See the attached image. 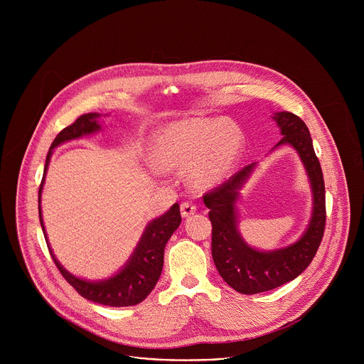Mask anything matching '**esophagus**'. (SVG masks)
<instances>
[{"label":"esophagus","instance_id":"34e87169","mask_svg":"<svg viewBox=\"0 0 364 364\" xmlns=\"http://www.w3.org/2000/svg\"><path fill=\"white\" fill-rule=\"evenodd\" d=\"M180 210H181V216H183V218H190V216H193V215L196 213L197 207H196L194 204L188 203V201H184V203H181V205H180Z\"/></svg>","mask_w":364,"mask_h":364}]
</instances>
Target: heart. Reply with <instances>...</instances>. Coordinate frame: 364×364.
<instances>
[{
    "mask_svg": "<svg viewBox=\"0 0 364 364\" xmlns=\"http://www.w3.org/2000/svg\"><path fill=\"white\" fill-rule=\"evenodd\" d=\"M243 148L245 134L235 121L193 117L173 121L154 134L151 161L163 171L184 168L190 187L209 190L232 174Z\"/></svg>",
    "mask_w": 364,
    "mask_h": 364,
    "instance_id": "b5f03b06",
    "label": "heart"
}]
</instances>
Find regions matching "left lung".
<instances>
[{"mask_svg": "<svg viewBox=\"0 0 364 364\" xmlns=\"http://www.w3.org/2000/svg\"><path fill=\"white\" fill-rule=\"evenodd\" d=\"M272 119L282 135L275 148L289 145L296 151L313 191V212L301 237L281 249L259 250L247 245L237 230L239 191L257 163L246 166L203 198L210 209L215 265L228 285L246 295L271 291L301 275L316 256L326 228L324 178L309 131L301 118L287 111L275 112Z\"/></svg>", "mask_w": 364, "mask_h": 364, "instance_id": "8db88e82", "label": "left lung"}]
</instances>
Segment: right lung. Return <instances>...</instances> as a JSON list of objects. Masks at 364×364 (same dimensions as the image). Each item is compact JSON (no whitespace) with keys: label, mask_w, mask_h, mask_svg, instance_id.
Listing matches in <instances>:
<instances>
[{"label":"right lung","mask_w":364,"mask_h":364,"mask_svg":"<svg viewBox=\"0 0 364 364\" xmlns=\"http://www.w3.org/2000/svg\"><path fill=\"white\" fill-rule=\"evenodd\" d=\"M99 118H100V114H96V112H89L79 117L72 125L60 131L59 135L55 138L53 144H51L46 159L43 180L38 188V218H40V225L48 246V252L51 257H53L56 267L59 268L63 278L83 298L92 302L108 305V306H129L144 301L148 296V294L154 289L155 284H157L161 275L163 265H164V247L168 239L171 237V235L177 230V228L181 223L178 203H174L170 207V210L161 215L160 218L151 220L145 226V230L135 250L127 261V264L111 278L100 279V281H87V279L75 277L73 274H70L68 269L63 268V265L58 261L53 250H51L48 245L44 223H43V215H41V191H43L48 163H50L51 155H53V149L68 141L79 139L82 136L99 132L100 131Z\"/></svg>","instance_id":"right-lung-1"}]
</instances>
